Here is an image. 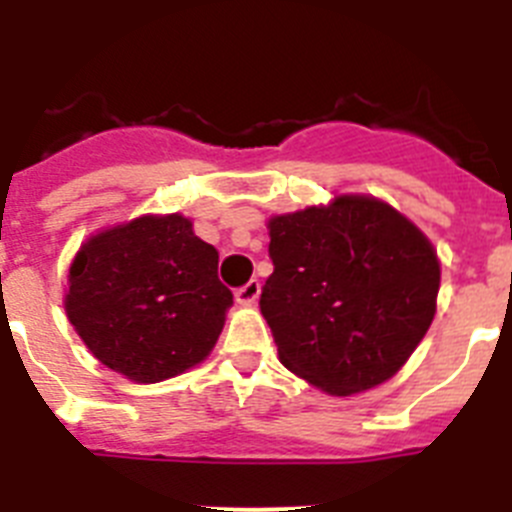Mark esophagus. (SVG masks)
I'll return each instance as SVG.
<instances>
[{"label": "esophagus", "instance_id": "1", "mask_svg": "<svg viewBox=\"0 0 512 512\" xmlns=\"http://www.w3.org/2000/svg\"><path fill=\"white\" fill-rule=\"evenodd\" d=\"M259 295H261L259 279H251V282H246L243 287L235 289V300L241 302V305H253V302L259 300Z\"/></svg>", "mask_w": 512, "mask_h": 512}]
</instances>
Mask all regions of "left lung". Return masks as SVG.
<instances>
[{"label":"left lung","instance_id":"left-lung-1","mask_svg":"<svg viewBox=\"0 0 512 512\" xmlns=\"http://www.w3.org/2000/svg\"><path fill=\"white\" fill-rule=\"evenodd\" d=\"M261 315L279 361L328 395L387 382L436 315L441 264L395 207L366 194L269 220Z\"/></svg>","mask_w":512,"mask_h":512}]
</instances>
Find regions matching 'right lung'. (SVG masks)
<instances>
[{"mask_svg":"<svg viewBox=\"0 0 512 512\" xmlns=\"http://www.w3.org/2000/svg\"><path fill=\"white\" fill-rule=\"evenodd\" d=\"M230 305L215 246L182 215H143L102 230L69 269L71 325L104 366L138 384L205 361Z\"/></svg>","mask_w":512,"mask_h":512,"instance_id":"1","label":"right lung"}]
</instances>
